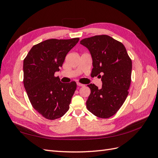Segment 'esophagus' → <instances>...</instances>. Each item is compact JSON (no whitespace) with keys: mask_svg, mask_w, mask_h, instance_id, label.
<instances>
[{"mask_svg":"<svg viewBox=\"0 0 158 158\" xmlns=\"http://www.w3.org/2000/svg\"><path fill=\"white\" fill-rule=\"evenodd\" d=\"M77 85H78V86L82 87V86H84V84H81L80 82H77Z\"/></svg>","mask_w":158,"mask_h":158,"instance_id":"34e87169","label":"esophagus"}]
</instances>
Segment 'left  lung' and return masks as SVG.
Returning a JSON list of instances; mask_svg holds the SVG:
<instances>
[{
    "label": "left lung",
    "mask_w": 158,
    "mask_h": 158,
    "mask_svg": "<svg viewBox=\"0 0 158 158\" xmlns=\"http://www.w3.org/2000/svg\"><path fill=\"white\" fill-rule=\"evenodd\" d=\"M92 58V74L102 78V87L89 84L86 102L88 111L106 118L121 108L128 94L131 82L132 60L122 43L107 35H95L80 41Z\"/></svg>",
    "instance_id": "left-lung-1"
}]
</instances>
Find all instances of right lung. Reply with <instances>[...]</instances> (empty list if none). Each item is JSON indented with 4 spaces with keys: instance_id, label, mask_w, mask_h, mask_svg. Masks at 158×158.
Wrapping results in <instances>:
<instances>
[{
    "instance_id": "obj_1",
    "label": "right lung",
    "mask_w": 158,
    "mask_h": 158,
    "mask_svg": "<svg viewBox=\"0 0 158 158\" xmlns=\"http://www.w3.org/2000/svg\"><path fill=\"white\" fill-rule=\"evenodd\" d=\"M79 40L42 41L33 45L23 60V85L28 98L33 107L47 119L59 118L69 109L76 83H62L54 74Z\"/></svg>"
}]
</instances>
